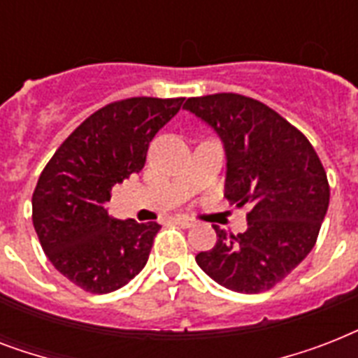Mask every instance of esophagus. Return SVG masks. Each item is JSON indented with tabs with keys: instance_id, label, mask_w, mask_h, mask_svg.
I'll return each mask as SVG.
<instances>
[{
	"instance_id": "obj_1",
	"label": "esophagus",
	"mask_w": 358,
	"mask_h": 358,
	"mask_svg": "<svg viewBox=\"0 0 358 358\" xmlns=\"http://www.w3.org/2000/svg\"><path fill=\"white\" fill-rule=\"evenodd\" d=\"M174 221H176V224H180L182 229H191V227L195 224V221H193V219L185 217V215H178V217L174 219Z\"/></svg>"
}]
</instances>
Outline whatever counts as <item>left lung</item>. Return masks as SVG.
Here are the masks:
<instances>
[{"label": "left lung", "mask_w": 358, "mask_h": 358, "mask_svg": "<svg viewBox=\"0 0 358 358\" xmlns=\"http://www.w3.org/2000/svg\"><path fill=\"white\" fill-rule=\"evenodd\" d=\"M184 108L223 143L224 196L250 206L247 230L234 236L213 227L217 243L196 264L232 292H266L316 245L329 208L325 169L305 135L258 100L219 92L187 98Z\"/></svg>", "instance_id": "left-lung-1"}]
</instances>
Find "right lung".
<instances>
[{
    "label": "right lung",
    "mask_w": 358,
    "mask_h": 358,
    "mask_svg": "<svg viewBox=\"0 0 358 358\" xmlns=\"http://www.w3.org/2000/svg\"><path fill=\"white\" fill-rule=\"evenodd\" d=\"M184 98H128L78 126L48 162L33 193V227L48 260L91 294L122 288L146 266L157 223L111 217V189L145 167L154 135Z\"/></svg>",
    "instance_id": "right-lung-1"
}]
</instances>
